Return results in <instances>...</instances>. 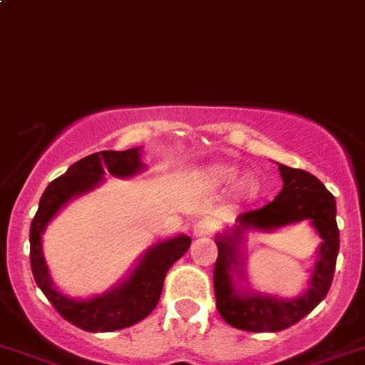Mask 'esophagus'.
<instances>
[{
	"instance_id": "1",
	"label": "esophagus",
	"mask_w": 365,
	"mask_h": 365,
	"mask_svg": "<svg viewBox=\"0 0 365 365\" xmlns=\"http://www.w3.org/2000/svg\"><path fill=\"white\" fill-rule=\"evenodd\" d=\"M214 222L210 221V219H201V221H197L196 225H194L192 232H194V237H207L210 235L212 232H214Z\"/></svg>"
}]
</instances>
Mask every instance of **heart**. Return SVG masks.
I'll list each match as a JSON object with an SVG mask.
<instances>
[{
  "instance_id": "b5f03b06",
  "label": "heart",
  "mask_w": 365,
  "mask_h": 365,
  "mask_svg": "<svg viewBox=\"0 0 365 365\" xmlns=\"http://www.w3.org/2000/svg\"><path fill=\"white\" fill-rule=\"evenodd\" d=\"M240 171L235 168V165H230V164H217V165H212L208 169V178L212 180L214 183H219V185H230V183L237 182L239 178ZM258 192V183L257 180L253 178H247L240 183L239 187V196L242 197H253L257 196Z\"/></svg>"
}]
</instances>
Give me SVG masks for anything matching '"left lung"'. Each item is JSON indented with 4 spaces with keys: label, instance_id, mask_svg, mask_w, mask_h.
Wrapping results in <instances>:
<instances>
[{
    "label": "left lung",
    "instance_id": "left-lung-1",
    "mask_svg": "<svg viewBox=\"0 0 365 365\" xmlns=\"http://www.w3.org/2000/svg\"><path fill=\"white\" fill-rule=\"evenodd\" d=\"M284 189L271 203L244 212L237 225L215 235L217 260L214 267L215 307L222 319L246 331H280L312 312L330 291L339 255L335 197L319 180L303 169L278 164ZM309 218L324 242L318 250L311 287L294 300L240 292L235 278L243 270V242L250 229L272 231Z\"/></svg>",
    "mask_w": 365,
    "mask_h": 365
}]
</instances>
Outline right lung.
<instances>
[{
  "mask_svg": "<svg viewBox=\"0 0 365 365\" xmlns=\"http://www.w3.org/2000/svg\"><path fill=\"white\" fill-rule=\"evenodd\" d=\"M140 148L126 151H100L74 162L66 175L46 187L38 210L30 226V264L38 289L44 292L56 312L85 331H114L128 328L150 316L160 299L169 267L183 257L190 246L189 235H176L153 244L144 251L135 269L119 285L105 294L88 299H74L53 287L42 253V233L60 208L74 197L91 192L103 182L105 173L130 178L144 171Z\"/></svg>",
  "mask_w": 365,
  "mask_h": 365,
  "instance_id": "obj_1",
  "label": "right lung"
}]
</instances>
